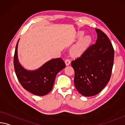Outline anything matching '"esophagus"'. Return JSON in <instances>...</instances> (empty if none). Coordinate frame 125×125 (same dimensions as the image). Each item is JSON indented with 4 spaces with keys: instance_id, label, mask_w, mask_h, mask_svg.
<instances>
[{
    "instance_id": "obj_1",
    "label": "esophagus",
    "mask_w": 125,
    "mask_h": 125,
    "mask_svg": "<svg viewBox=\"0 0 125 125\" xmlns=\"http://www.w3.org/2000/svg\"><path fill=\"white\" fill-rule=\"evenodd\" d=\"M65 63H66V66H69V65H70V63H71L70 59H65Z\"/></svg>"
}]
</instances>
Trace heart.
<instances>
[{
    "instance_id": "obj_1",
    "label": "heart",
    "mask_w": 125,
    "mask_h": 125,
    "mask_svg": "<svg viewBox=\"0 0 125 125\" xmlns=\"http://www.w3.org/2000/svg\"><path fill=\"white\" fill-rule=\"evenodd\" d=\"M84 34V33L83 31H80L77 33V37L78 38H80L83 36ZM91 42H92V38L90 35H86L83 37L73 47L72 52L73 54L76 55L82 54L87 50Z\"/></svg>"
}]
</instances>
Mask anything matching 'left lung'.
Wrapping results in <instances>:
<instances>
[{
  "mask_svg": "<svg viewBox=\"0 0 125 125\" xmlns=\"http://www.w3.org/2000/svg\"><path fill=\"white\" fill-rule=\"evenodd\" d=\"M97 39L71 65L75 74L74 83L83 96L99 94L110 81L114 64V50L110 39L100 29H95Z\"/></svg>",
  "mask_w": 125,
  "mask_h": 125,
  "instance_id": "left-lung-1",
  "label": "left lung"
}]
</instances>
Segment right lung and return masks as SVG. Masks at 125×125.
Segmentation results:
<instances>
[{
	"label": "right lung",
	"instance_id": "1",
	"mask_svg": "<svg viewBox=\"0 0 125 125\" xmlns=\"http://www.w3.org/2000/svg\"><path fill=\"white\" fill-rule=\"evenodd\" d=\"M18 41L14 57V66L18 80L23 87L37 96H45L52 91L57 73L66 67L62 58L52 59L34 70L25 68L19 62Z\"/></svg>",
	"mask_w": 125,
	"mask_h": 125
}]
</instances>
